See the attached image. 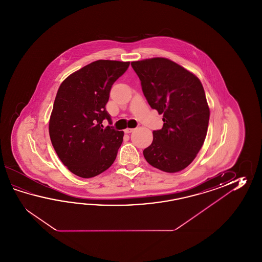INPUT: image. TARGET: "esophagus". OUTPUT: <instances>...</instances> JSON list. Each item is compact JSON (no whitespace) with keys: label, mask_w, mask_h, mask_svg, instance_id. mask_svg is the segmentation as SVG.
Listing matches in <instances>:
<instances>
[{"label":"esophagus","mask_w":262,"mask_h":262,"mask_svg":"<svg viewBox=\"0 0 262 262\" xmlns=\"http://www.w3.org/2000/svg\"><path fill=\"white\" fill-rule=\"evenodd\" d=\"M133 131H134V128L124 129V133H125V134L131 133V132H133Z\"/></svg>","instance_id":"esophagus-1"}]
</instances>
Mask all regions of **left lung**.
Returning <instances> with one entry per match:
<instances>
[{"label": "left lung", "instance_id": "obj_1", "mask_svg": "<svg viewBox=\"0 0 262 262\" xmlns=\"http://www.w3.org/2000/svg\"><path fill=\"white\" fill-rule=\"evenodd\" d=\"M151 108L163 115L143 150L146 161L165 172H178L195 159L206 138L210 108L201 80L167 58L132 61Z\"/></svg>", "mask_w": 262, "mask_h": 262}]
</instances>
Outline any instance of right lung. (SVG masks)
Returning <instances> with one entry per match:
<instances>
[{
    "label": "right lung",
    "mask_w": 262,
    "mask_h": 262,
    "mask_svg": "<svg viewBox=\"0 0 262 262\" xmlns=\"http://www.w3.org/2000/svg\"><path fill=\"white\" fill-rule=\"evenodd\" d=\"M130 61L98 60L68 76L56 95L50 115V140L62 164L81 178H93L112 166L123 131L104 128L112 85Z\"/></svg>",
    "instance_id": "1"
}]
</instances>
